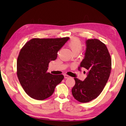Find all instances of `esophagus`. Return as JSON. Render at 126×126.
Listing matches in <instances>:
<instances>
[{
    "mask_svg": "<svg viewBox=\"0 0 126 126\" xmlns=\"http://www.w3.org/2000/svg\"><path fill=\"white\" fill-rule=\"evenodd\" d=\"M64 78H65V79L69 78L70 77L69 76H68V75H64Z\"/></svg>",
    "mask_w": 126,
    "mask_h": 126,
    "instance_id": "obj_1",
    "label": "esophagus"
}]
</instances>
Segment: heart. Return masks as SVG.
I'll use <instances>...</instances> for the list:
<instances>
[{"mask_svg":"<svg viewBox=\"0 0 126 126\" xmlns=\"http://www.w3.org/2000/svg\"><path fill=\"white\" fill-rule=\"evenodd\" d=\"M67 45L74 55L79 54L82 48V44L81 41L77 38L76 37L71 38L68 42Z\"/></svg>","mask_w":126,"mask_h":126,"instance_id":"heart-1","label":"heart"}]
</instances>
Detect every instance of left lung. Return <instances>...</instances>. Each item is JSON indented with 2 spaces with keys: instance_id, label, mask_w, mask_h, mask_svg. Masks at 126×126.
Returning a JSON list of instances; mask_svg holds the SVG:
<instances>
[{
  "instance_id": "left-lung-1",
  "label": "left lung",
  "mask_w": 126,
  "mask_h": 126,
  "mask_svg": "<svg viewBox=\"0 0 126 126\" xmlns=\"http://www.w3.org/2000/svg\"><path fill=\"white\" fill-rule=\"evenodd\" d=\"M86 51L80 68L88 71L87 78L82 81L75 78V85L72 94L77 101L88 102L96 98L104 89L111 73V59L107 47L97 39L86 41Z\"/></svg>"
}]
</instances>
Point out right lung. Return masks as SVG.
Listing matches in <instances>:
<instances>
[{
	"label": "right lung",
	"mask_w": 126,
	"mask_h": 126,
	"mask_svg": "<svg viewBox=\"0 0 126 126\" xmlns=\"http://www.w3.org/2000/svg\"><path fill=\"white\" fill-rule=\"evenodd\" d=\"M69 37L33 38L25 44L17 61V75L26 94L36 100H43L51 96L63 75L47 72L49 63L57 59V52Z\"/></svg>",
	"instance_id": "add662e5"
}]
</instances>
